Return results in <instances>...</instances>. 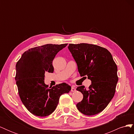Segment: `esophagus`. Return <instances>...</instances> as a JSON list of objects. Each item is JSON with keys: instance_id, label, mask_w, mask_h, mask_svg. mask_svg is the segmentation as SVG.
Masks as SVG:
<instances>
[{"instance_id": "obj_1", "label": "esophagus", "mask_w": 134, "mask_h": 134, "mask_svg": "<svg viewBox=\"0 0 134 134\" xmlns=\"http://www.w3.org/2000/svg\"><path fill=\"white\" fill-rule=\"evenodd\" d=\"M76 91V90L75 88V87L74 86H71V92H75Z\"/></svg>"}]
</instances>
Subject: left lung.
<instances>
[{"label": "left lung", "mask_w": 134, "mask_h": 134, "mask_svg": "<svg viewBox=\"0 0 134 134\" xmlns=\"http://www.w3.org/2000/svg\"><path fill=\"white\" fill-rule=\"evenodd\" d=\"M68 48L80 76H87L92 81L88 90L84 86L76 88L83 94V100L76 104V107L85 115L98 114L115 95L119 79L116 64L108 50L96 44L70 43Z\"/></svg>", "instance_id": "left-lung-1"}]
</instances>
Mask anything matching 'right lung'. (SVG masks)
I'll return each instance as SVG.
<instances>
[{"label":"right lung","mask_w":134,"mask_h":134,"mask_svg":"<svg viewBox=\"0 0 134 134\" xmlns=\"http://www.w3.org/2000/svg\"><path fill=\"white\" fill-rule=\"evenodd\" d=\"M46 44L25 51L16 64L15 80L22 103L32 114L40 117L51 115L57 107L60 97L71 90L63 83L50 88L44 84V73L53 72V61L58 52L67 46Z\"/></svg>","instance_id":"right-lung-1"}]
</instances>
